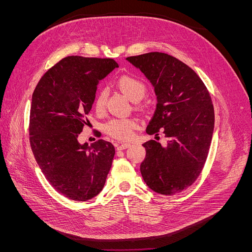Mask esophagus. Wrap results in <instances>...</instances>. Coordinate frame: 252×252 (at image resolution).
Returning <instances> with one entry per match:
<instances>
[{"mask_svg":"<svg viewBox=\"0 0 252 252\" xmlns=\"http://www.w3.org/2000/svg\"><path fill=\"white\" fill-rule=\"evenodd\" d=\"M131 146V144L129 143H117L116 144V147L118 150H122V149H126V148H129Z\"/></svg>","mask_w":252,"mask_h":252,"instance_id":"esophagus-1","label":"esophagus"}]
</instances>
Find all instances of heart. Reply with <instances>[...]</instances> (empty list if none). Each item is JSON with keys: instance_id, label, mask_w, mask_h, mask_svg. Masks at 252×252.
Here are the masks:
<instances>
[{"instance_id": "b5f03b06", "label": "heart", "mask_w": 252, "mask_h": 252, "mask_svg": "<svg viewBox=\"0 0 252 252\" xmlns=\"http://www.w3.org/2000/svg\"><path fill=\"white\" fill-rule=\"evenodd\" d=\"M117 85L126 96L131 101H140L147 93V86L140 78L132 74H123L118 79ZM107 101V90L101 89L98 91L94 107L96 111H102L105 108ZM138 121L133 118L113 119L108 122L105 127V131L111 138L119 141H128L132 138L133 130L138 127Z\"/></svg>"}]
</instances>
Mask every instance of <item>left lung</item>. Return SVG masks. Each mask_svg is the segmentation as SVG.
I'll return each instance as SVG.
<instances>
[{
	"label": "left lung",
	"mask_w": 252,
	"mask_h": 252,
	"mask_svg": "<svg viewBox=\"0 0 252 252\" xmlns=\"http://www.w3.org/2000/svg\"><path fill=\"white\" fill-rule=\"evenodd\" d=\"M127 61L155 87L157 109L146 132L162 131L167 139L164 146L158 136L143 144L142 177L158 193H179L197 180L207 159L215 127L210 94L191 68L167 53L148 52Z\"/></svg>",
	"instance_id": "1"
}]
</instances>
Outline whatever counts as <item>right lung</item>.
<instances>
[{"label": "right lung", "instance_id": "add662e5", "mask_svg": "<svg viewBox=\"0 0 252 252\" xmlns=\"http://www.w3.org/2000/svg\"><path fill=\"white\" fill-rule=\"evenodd\" d=\"M119 67L113 59L70 56L45 73L33 91L29 142L35 161L59 193L84 202L102 191L114 157L110 142L78 141L100 80Z\"/></svg>", "mask_w": 252, "mask_h": 252}]
</instances>
